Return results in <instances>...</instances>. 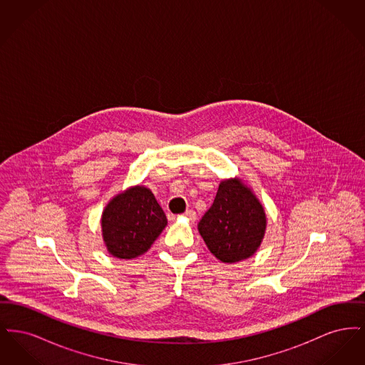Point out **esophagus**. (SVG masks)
Segmentation results:
<instances>
[{
    "label": "esophagus",
    "instance_id": "esophagus-1",
    "mask_svg": "<svg viewBox=\"0 0 365 365\" xmlns=\"http://www.w3.org/2000/svg\"><path fill=\"white\" fill-rule=\"evenodd\" d=\"M183 216L187 217L189 222H195V219H197V213H195L192 209H187V210L183 213Z\"/></svg>",
    "mask_w": 365,
    "mask_h": 365
}]
</instances>
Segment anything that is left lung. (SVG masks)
<instances>
[{
	"label": "left lung",
	"mask_w": 365,
	"mask_h": 365,
	"mask_svg": "<svg viewBox=\"0 0 365 365\" xmlns=\"http://www.w3.org/2000/svg\"><path fill=\"white\" fill-rule=\"evenodd\" d=\"M265 228L267 216L259 198L238 178L219 185L212 207L198 223L210 253L230 264L253 256Z\"/></svg>",
	"instance_id": "8db88e82"
}]
</instances>
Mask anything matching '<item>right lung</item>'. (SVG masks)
<instances>
[{
    "mask_svg": "<svg viewBox=\"0 0 365 365\" xmlns=\"http://www.w3.org/2000/svg\"><path fill=\"white\" fill-rule=\"evenodd\" d=\"M165 226L164 210L145 186H134L115 195L101 217L108 252L125 260L148 252Z\"/></svg>",
    "mask_w": 365,
    "mask_h": 365,
    "instance_id": "add662e5",
    "label": "right lung"
}]
</instances>
